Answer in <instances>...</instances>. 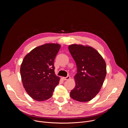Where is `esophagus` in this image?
I'll list each match as a JSON object with an SVG mask.
<instances>
[{"mask_svg": "<svg viewBox=\"0 0 128 128\" xmlns=\"http://www.w3.org/2000/svg\"><path fill=\"white\" fill-rule=\"evenodd\" d=\"M70 78V76H67L66 77H63V80H69Z\"/></svg>", "mask_w": 128, "mask_h": 128, "instance_id": "obj_1", "label": "esophagus"}]
</instances>
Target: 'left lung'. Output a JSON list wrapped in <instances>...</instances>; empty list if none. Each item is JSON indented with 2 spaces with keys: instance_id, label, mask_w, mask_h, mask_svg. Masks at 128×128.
<instances>
[{
  "instance_id": "8db88e82",
  "label": "left lung",
  "mask_w": 128,
  "mask_h": 128,
  "mask_svg": "<svg viewBox=\"0 0 128 128\" xmlns=\"http://www.w3.org/2000/svg\"><path fill=\"white\" fill-rule=\"evenodd\" d=\"M68 49L77 67L76 86L70 92V97L79 102L89 101L97 95L103 85L106 75L105 62L90 46L72 44Z\"/></svg>"
}]
</instances>
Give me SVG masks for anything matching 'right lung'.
<instances>
[{
	"label": "right lung",
	"mask_w": 128,
	"mask_h": 128,
	"mask_svg": "<svg viewBox=\"0 0 128 128\" xmlns=\"http://www.w3.org/2000/svg\"><path fill=\"white\" fill-rule=\"evenodd\" d=\"M60 47L59 44H44L32 50L23 60L20 68L23 84L28 94L36 101L50 98L59 83L54 62Z\"/></svg>",
	"instance_id": "add662e5"
}]
</instances>
